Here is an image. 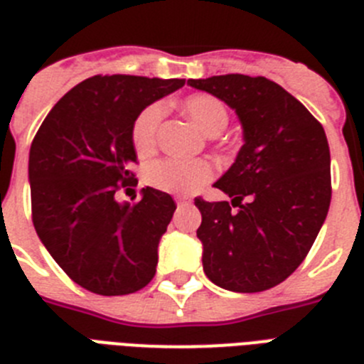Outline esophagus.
I'll return each mask as SVG.
<instances>
[{
  "label": "esophagus",
  "mask_w": 364,
  "mask_h": 364,
  "mask_svg": "<svg viewBox=\"0 0 364 364\" xmlns=\"http://www.w3.org/2000/svg\"><path fill=\"white\" fill-rule=\"evenodd\" d=\"M191 204V200H188V198H184V200H178L176 202V205H178V208H184V205H189Z\"/></svg>",
  "instance_id": "34e87169"
}]
</instances>
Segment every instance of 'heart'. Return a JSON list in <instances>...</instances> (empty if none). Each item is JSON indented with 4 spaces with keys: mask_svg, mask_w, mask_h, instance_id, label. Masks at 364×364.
I'll use <instances>...</instances> for the list:
<instances>
[{
    "mask_svg": "<svg viewBox=\"0 0 364 364\" xmlns=\"http://www.w3.org/2000/svg\"><path fill=\"white\" fill-rule=\"evenodd\" d=\"M186 114L210 136H217L228 127L230 114L220 100L211 95H191L184 100ZM164 117V107L153 104L136 117L131 131L133 146L140 156H146L154 149L156 133ZM215 175L213 164L208 160L162 159L147 169V182L160 191L173 195H191L208 184Z\"/></svg>",
    "mask_w": 364,
    "mask_h": 364,
    "instance_id": "obj_1",
    "label": "heart"
}]
</instances>
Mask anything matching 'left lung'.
<instances>
[{"instance_id":"8db88e82","label":"left lung","mask_w":364,"mask_h":364,"mask_svg":"<svg viewBox=\"0 0 364 364\" xmlns=\"http://www.w3.org/2000/svg\"><path fill=\"white\" fill-rule=\"evenodd\" d=\"M188 83L230 105L244 134L233 166L215 182L231 204L195 198L204 272L224 290H269L299 268L328 215L332 178L323 125L264 76L224 74Z\"/></svg>"}]
</instances>
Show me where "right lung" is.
I'll use <instances>...</instances> for the list:
<instances>
[{"mask_svg": "<svg viewBox=\"0 0 364 364\" xmlns=\"http://www.w3.org/2000/svg\"><path fill=\"white\" fill-rule=\"evenodd\" d=\"M184 83L98 74L73 87L32 140L28 182L36 233L58 266L92 294H134L156 273L160 237L175 200L153 188H144L134 204H120L114 195L136 186L131 171L136 117Z\"/></svg>", "mask_w": 364, "mask_h": 364, "instance_id": "add662e5", "label": "right lung"}]
</instances>
